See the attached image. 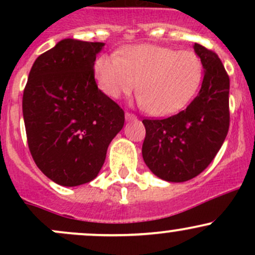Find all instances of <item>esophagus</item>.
I'll return each instance as SVG.
<instances>
[{"instance_id":"obj_1","label":"esophagus","mask_w":255,"mask_h":255,"mask_svg":"<svg viewBox=\"0 0 255 255\" xmlns=\"http://www.w3.org/2000/svg\"><path fill=\"white\" fill-rule=\"evenodd\" d=\"M125 117H126V121H134V120H137V116L133 115V113H129V112H126Z\"/></svg>"}]
</instances>
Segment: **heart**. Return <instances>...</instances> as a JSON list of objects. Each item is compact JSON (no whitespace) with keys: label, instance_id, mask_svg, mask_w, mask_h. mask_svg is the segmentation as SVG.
<instances>
[{"label":"heart","instance_id":"b5f03b06","mask_svg":"<svg viewBox=\"0 0 255 255\" xmlns=\"http://www.w3.org/2000/svg\"><path fill=\"white\" fill-rule=\"evenodd\" d=\"M100 90L111 99L128 95L138 85V104L153 116L184 109L199 90L204 65L196 53L156 44H135L118 54H101L94 63Z\"/></svg>","mask_w":255,"mask_h":255}]
</instances>
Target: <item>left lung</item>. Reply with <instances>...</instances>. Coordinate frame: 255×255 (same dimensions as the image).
<instances>
[{"label": "left lung", "mask_w": 255, "mask_h": 255, "mask_svg": "<svg viewBox=\"0 0 255 255\" xmlns=\"http://www.w3.org/2000/svg\"><path fill=\"white\" fill-rule=\"evenodd\" d=\"M204 65L199 95L186 110L164 120H143L144 163L165 181L194 179L210 165L230 128V78L216 53L195 43Z\"/></svg>", "instance_id": "obj_1"}]
</instances>
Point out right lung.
<instances>
[{
    "label": "right lung",
    "instance_id": "1",
    "mask_svg": "<svg viewBox=\"0 0 255 255\" xmlns=\"http://www.w3.org/2000/svg\"><path fill=\"white\" fill-rule=\"evenodd\" d=\"M105 43L66 38L35 59L23 92L28 146L45 176L61 186L94 180L125 112L97 87L96 55Z\"/></svg>",
    "mask_w": 255,
    "mask_h": 255
}]
</instances>
